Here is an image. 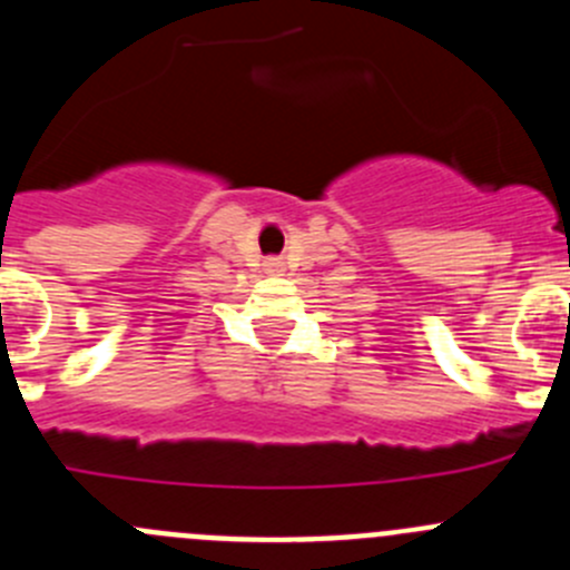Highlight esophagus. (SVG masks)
Segmentation results:
<instances>
[{
  "label": "esophagus",
  "mask_w": 570,
  "mask_h": 570,
  "mask_svg": "<svg viewBox=\"0 0 570 570\" xmlns=\"http://www.w3.org/2000/svg\"><path fill=\"white\" fill-rule=\"evenodd\" d=\"M264 267H267V273H281V258H267Z\"/></svg>",
  "instance_id": "obj_1"
}]
</instances>
